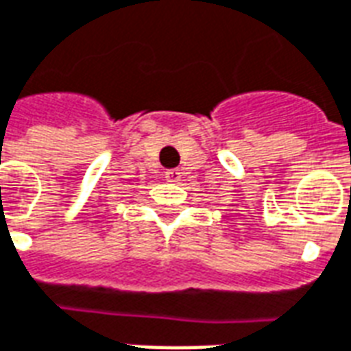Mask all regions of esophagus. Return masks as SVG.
<instances>
[{
	"label": "esophagus",
	"mask_w": 351,
	"mask_h": 351,
	"mask_svg": "<svg viewBox=\"0 0 351 351\" xmlns=\"http://www.w3.org/2000/svg\"><path fill=\"white\" fill-rule=\"evenodd\" d=\"M165 178L168 179L170 183H176V181H179V179H181V172H179V170H166Z\"/></svg>",
	"instance_id": "esophagus-1"
}]
</instances>
